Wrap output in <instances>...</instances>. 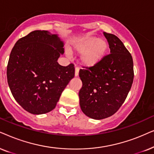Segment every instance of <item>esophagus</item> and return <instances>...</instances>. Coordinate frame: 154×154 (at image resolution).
I'll return each instance as SVG.
<instances>
[{
  "instance_id": "1",
  "label": "esophagus",
  "mask_w": 154,
  "mask_h": 154,
  "mask_svg": "<svg viewBox=\"0 0 154 154\" xmlns=\"http://www.w3.org/2000/svg\"><path fill=\"white\" fill-rule=\"evenodd\" d=\"M79 67H76L75 72V77H77V76L79 75Z\"/></svg>"
}]
</instances>
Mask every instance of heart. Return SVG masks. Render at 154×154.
Wrapping results in <instances>:
<instances>
[{
  "label": "heart",
  "mask_w": 154,
  "mask_h": 154,
  "mask_svg": "<svg viewBox=\"0 0 154 154\" xmlns=\"http://www.w3.org/2000/svg\"><path fill=\"white\" fill-rule=\"evenodd\" d=\"M108 49V44L104 40L96 37H87L77 41L74 44L72 51L82 55V64L91 67L101 62Z\"/></svg>",
  "instance_id": "heart-1"
}]
</instances>
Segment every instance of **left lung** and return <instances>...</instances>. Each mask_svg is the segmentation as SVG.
Wrapping results in <instances>:
<instances>
[{
    "mask_svg": "<svg viewBox=\"0 0 154 154\" xmlns=\"http://www.w3.org/2000/svg\"><path fill=\"white\" fill-rule=\"evenodd\" d=\"M110 54L94 67H83L79 75L82 87L79 105L86 116L95 120L111 116L125 101L134 79L133 60L116 35L103 32Z\"/></svg>",
    "mask_w": 154,
    "mask_h": 154,
    "instance_id": "left-lung-1",
    "label": "left lung"
}]
</instances>
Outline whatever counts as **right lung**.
I'll return each instance as SVG.
<instances>
[{"mask_svg": "<svg viewBox=\"0 0 154 154\" xmlns=\"http://www.w3.org/2000/svg\"><path fill=\"white\" fill-rule=\"evenodd\" d=\"M64 43L58 34L36 30L16 42L7 67L10 89L16 101L34 115L56 108L61 94L75 76L73 64L59 65Z\"/></svg>", "mask_w": 154, "mask_h": 154, "instance_id": "obj_1", "label": "right lung"}]
</instances>
